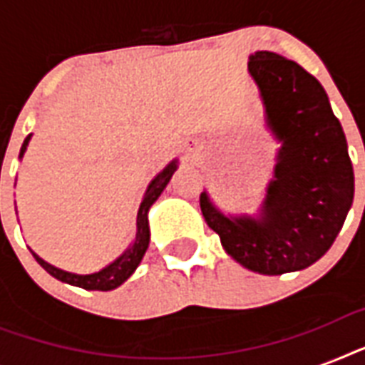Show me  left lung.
<instances>
[{
	"label": "left lung",
	"instance_id": "8db88e82",
	"mask_svg": "<svg viewBox=\"0 0 365 365\" xmlns=\"http://www.w3.org/2000/svg\"><path fill=\"white\" fill-rule=\"evenodd\" d=\"M248 70L269 126L282 142L261 216L227 217L200 193V210L222 246L259 274L301 271L339 235L354 197L345 132L314 77L280 54L257 51Z\"/></svg>",
	"mask_w": 365,
	"mask_h": 365
}]
</instances>
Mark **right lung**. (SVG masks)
Masks as SVG:
<instances>
[{"instance_id": "1", "label": "right lung", "mask_w": 365, "mask_h": 365, "mask_svg": "<svg viewBox=\"0 0 365 365\" xmlns=\"http://www.w3.org/2000/svg\"><path fill=\"white\" fill-rule=\"evenodd\" d=\"M30 138L31 134L30 136H26L24 143H22V148H20V157L24 155L26 145L30 142ZM174 170H176V160H172L170 165L166 166L165 170L160 172L159 176L149 183L148 191H145V197H143L142 205H140V210H138L136 240H134V244H132L130 248L126 250L125 254H123L119 259L113 261L111 265H108L106 269H102V271L98 272H93V274H73V272H66L62 271V269H56V267L48 265L47 261H43L39 255L34 254L36 261L48 272V274H53L54 278H58V280H62V282L66 284H71V286H79V288L83 289H100V292H108V289H113L117 288V286H121L126 278L136 271V267L140 265V261H142L143 254H145V250H148V212L155 200L159 199V195L163 193V189L166 187V183L170 182Z\"/></svg>"}]
</instances>
